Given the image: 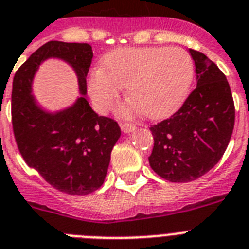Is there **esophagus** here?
Listing matches in <instances>:
<instances>
[{"instance_id":"34e87169","label":"esophagus","mask_w":249,"mask_h":249,"mask_svg":"<svg viewBox=\"0 0 249 249\" xmlns=\"http://www.w3.org/2000/svg\"><path fill=\"white\" fill-rule=\"evenodd\" d=\"M120 126H121V129H122L124 133H129V132H132V131H135V129H136V126H135L133 123L121 122Z\"/></svg>"}]
</instances>
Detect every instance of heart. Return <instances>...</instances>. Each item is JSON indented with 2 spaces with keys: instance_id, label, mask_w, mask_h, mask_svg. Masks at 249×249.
Returning <instances> with one entry per match:
<instances>
[{
  "instance_id": "heart-1",
  "label": "heart",
  "mask_w": 249,
  "mask_h": 249,
  "mask_svg": "<svg viewBox=\"0 0 249 249\" xmlns=\"http://www.w3.org/2000/svg\"><path fill=\"white\" fill-rule=\"evenodd\" d=\"M194 73V59L184 49L121 48L104 57L103 69L91 71L88 90L96 109L107 112L120 99L121 88H127L133 102L121 108V116L142 109L149 118H160L182 103Z\"/></svg>"
}]
</instances>
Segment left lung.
Masks as SVG:
<instances>
[{
  "label": "left lung",
  "mask_w": 249,
  "mask_h": 249,
  "mask_svg": "<svg viewBox=\"0 0 249 249\" xmlns=\"http://www.w3.org/2000/svg\"><path fill=\"white\" fill-rule=\"evenodd\" d=\"M196 88L170 118L150 127L154 137L151 169L176 183L206 174L225 153L235 120L227 77L206 55L190 49Z\"/></svg>",
  "instance_id": "1"
}]
</instances>
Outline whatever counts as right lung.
Instances as JSON below:
<instances>
[{
  "label": "right lung",
  "mask_w": 249,
  "mask_h": 249,
  "mask_svg": "<svg viewBox=\"0 0 249 249\" xmlns=\"http://www.w3.org/2000/svg\"><path fill=\"white\" fill-rule=\"evenodd\" d=\"M48 58L73 67L82 94L72 106L54 113L43 110L31 94L35 72ZM91 59L88 43L51 40L18 67L12 81V128L21 157L55 190L77 196L102 187L121 136L118 123L98 116L85 98Z\"/></svg>",
  "instance_id": "1"
}]
</instances>
